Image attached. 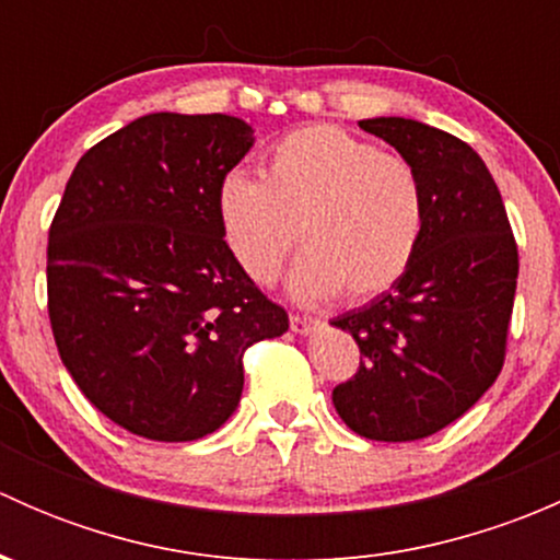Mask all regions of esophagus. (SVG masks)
<instances>
[{"label":"esophagus","instance_id":"1","mask_svg":"<svg viewBox=\"0 0 560 560\" xmlns=\"http://www.w3.org/2000/svg\"><path fill=\"white\" fill-rule=\"evenodd\" d=\"M319 325H322V322L314 319V316H301V314H292L290 316L292 332H301V336H306V332L316 330V327H319Z\"/></svg>","mask_w":560,"mask_h":560}]
</instances>
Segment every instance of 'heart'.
<instances>
[{
    "label": "heart",
    "mask_w": 560,
    "mask_h": 560,
    "mask_svg": "<svg viewBox=\"0 0 560 560\" xmlns=\"http://www.w3.org/2000/svg\"><path fill=\"white\" fill-rule=\"evenodd\" d=\"M224 246L254 284H273L295 241L292 292L363 303L409 270L425 189L409 160L332 124L292 129L265 151L259 180L228 173L217 189Z\"/></svg>",
    "instance_id": "obj_1"
}]
</instances>
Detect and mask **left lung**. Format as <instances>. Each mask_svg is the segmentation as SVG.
<instances>
[{
	"label": "left lung",
	"instance_id": "8db88e82",
	"mask_svg": "<svg viewBox=\"0 0 560 560\" xmlns=\"http://www.w3.org/2000/svg\"><path fill=\"white\" fill-rule=\"evenodd\" d=\"M360 127L420 173L425 224L393 290L330 322L360 347L358 374L332 387V406L360 436L415 442L499 380L521 262L499 186L471 145L411 118Z\"/></svg>",
	"mask_w": 560,
	"mask_h": 560
}]
</instances>
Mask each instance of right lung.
I'll list each match as a JSON object with an SVG mask.
<instances>
[{"mask_svg":"<svg viewBox=\"0 0 560 560\" xmlns=\"http://www.w3.org/2000/svg\"><path fill=\"white\" fill-rule=\"evenodd\" d=\"M252 143L224 113H149L78 160L56 208V349L94 409L135 436L195 442L222 428L246 349L290 327L219 230L217 189Z\"/></svg>","mask_w":560,"mask_h":560,"instance_id":"add662e5","label":"right lung"}]
</instances>
